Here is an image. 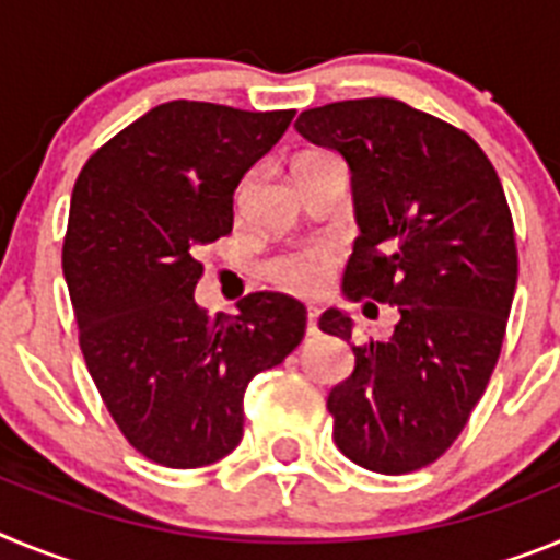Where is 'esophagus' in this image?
I'll return each mask as SVG.
<instances>
[{
	"label": "esophagus",
	"mask_w": 560,
	"mask_h": 560,
	"mask_svg": "<svg viewBox=\"0 0 560 560\" xmlns=\"http://www.w3.org/2000/svg\"><path fill=\"white\" fill-rule=\"evenodd\" d=\"M316 319H319V311H316V308L305 311V334H308V336L319 334V328H316Z\"/></svg>",
	"instance_id": "34e87169"
}]
</instances>
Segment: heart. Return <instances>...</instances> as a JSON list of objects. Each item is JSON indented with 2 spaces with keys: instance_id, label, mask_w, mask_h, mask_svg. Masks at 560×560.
<instances>
[{
  "instance_id": "b5f03b06",
  "label": "heart",
  "mask_w": 560,
  "mask_h": 560,
  "mask_svg": "<svg viewBox=\"0 0 560 560\" xmlns=\"http://www.w3.org/2000/svg\"><path fill=\"white\" fill-rule=\"evenodd\" d=\"M319 156H328L323 151L305 153L303 160L296 162V165H303V162L319 160ZM244 190L241 187L237 190V201L244 199ZM336 260H339V252L334 249L330 244H308V246H294V249H285L280 255H275L266 264V275L271 277V283L280 285V289L291 291V294H319V291L328 285L330 275L336 269Z\"/></svg>"
}]
</instances>
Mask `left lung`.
<instances>
[{
  "label": "left lung",
  "instance_id": "1",
  "mask_svg": "<svg viewBox=\"0 0 560 560\" xmlns=\"http://www.w3.org/2000/svg\"><path fill=\"white\" fill-rule=\"evenodd\" d=\"M296 131L353 171L345 291L400 314L387 341L359 345L350 316L319 319L355 355L328 395L336 446L368 471H418L454 446L502 353L518 275L502 182L463 128L393 97L308 108Z\"/></svg>",
  "mask_w": 560,
  "mask_h": 560
}]
</instances>
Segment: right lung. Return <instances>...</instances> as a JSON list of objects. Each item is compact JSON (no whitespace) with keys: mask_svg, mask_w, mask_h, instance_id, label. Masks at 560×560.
Instances as JSON below:
<instances>
[{"mask_svg":"<svg viewBox=\"0 0 560 560\" xmlns=\"http://www.w3.org/2000/svg\"><path fill=\"white\" fill-rule=\"evenodd\" d=\"M294 108L171 101L114 133L83 165L63 235L78 341L122 438L165 468H201L244 434L249 381L303 341L305 308L246 294L241 314L192 300L205 244L232 232L237 182Z\"/></svg>","mask_w":560,"mask_h":560,"instance_id":"add662e5","label":"right lung"}]
</instances>
